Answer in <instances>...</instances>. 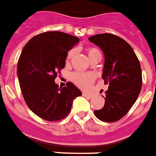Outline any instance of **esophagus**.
Returning a JSON list of instances; mask_svg holds the SVG:
<instances>
[{"label": "esophagus", "instance_id": "34e87169", "mask_svg": "<svg viewBox=\"0 0 156 156\" xmlns=\"http://www.w3.org/2000/svg\"><path fill=\"white\" fill-rule=\"evenodd\" d=\"M83 96L85 97V98H92L93 96L92 94H90V93H83Z\"/></svg>", "mask_w": 156, "mask_h": 156}]
</instances>
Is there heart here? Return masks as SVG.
Wrapping results in <instances>:
<instances>
[{"instance_id":"heart-1","label":"heart","mask_w":156,"mask_h":156,"mask_svg":"<svg viewBox=\"0 0 156 156\" xmlns=\"http://www.w3.org/2000/svg\"><path fill=\"white\" fill-rule=\"evenodd\" d=\"M75 50L72 49L68 53L66 57V62L69 63V60L72 58L73 55H74ZM101 54L98 49L96 48H90L87 49V55L89 58L93 57L94 55ZM71 80L75 85H77L78 87L83 89H86L93 84V83L95 80V75L91 73H80V72H75L72 73L71 75Z\"/></svg>"}]
</instances>
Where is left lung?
<instances>
[{
	"instance_id": "8db88e82",
	"label": "left lung",
	"mask_w": 156,
	"mask_h": 156,
	"mask_svg": "<svg viewBox=\"0 0 156 156\" xmlns=\"http://www.w3.org/2000/svg\"><path fill=\"white\" fill-rule=\"evenodd\" d=\"M88 40L103 51L101 78L105 84L109 83L104 107L94 111V114L101 122H116L129 112L140 93L142 74L139 59L131 45L115 34H96Z\"/></svg>"
}]
</instances>
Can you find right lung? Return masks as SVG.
Instances as JSON below:
<instances>
[{
  "label": "right lung",
  "instance_id": "right-lung-1",
  "mask_svg": "<svg viewBox=\"0 0 156 156\" xmlns=\"http://www.w3.org/2000/svg\"><path fill=\"white\" fill-rule=\"evenodd\" d=\"M78 42V37L49 31L33 37L21 52L17 66L20 87L29 108L42 119H63L73 100L82 95L70 82L63 87L55 83L58 72L65 66L68 51Z\"/></svg>",
  "mask_w": 156,
  "mask_h": 156
}]
</instances>
